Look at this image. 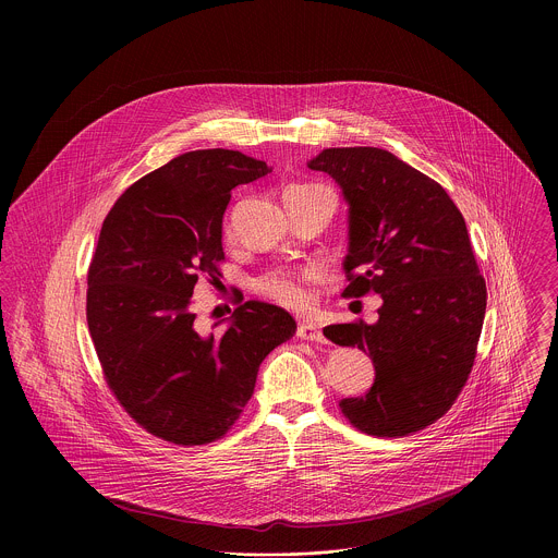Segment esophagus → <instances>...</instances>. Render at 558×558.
Segmentation results:
<instances>
[{
  "instance_id": "esophagus-1",
  "label": "esophagus",
  "mask_w": 558,
  "mask_h": 558,
  "mask_svg": "<svg viewBox=\"0 0 558 558\" xmlns=\"http://www.w3.org/2000/svg\"><path fill=\"white\" fill-rule=\"evenodd\" d=\"M296 335H299L301 339H305V341H318V343L326 341V339H324V332L319 330L318 324H314V322H301Z\"/></svg>"
}]
</instances>
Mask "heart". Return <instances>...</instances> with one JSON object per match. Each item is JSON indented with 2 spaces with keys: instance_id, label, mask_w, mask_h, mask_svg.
Here are the masks:
<instances>
[{
  "instance_id": "b5f03b06",
  "label": "heart",
  "mask_w": 558,
  "mask_h": 558,
  "mask_svg": "<svg viewBox=\"0 0 558 558\" xmlns=\"http://www.w3.org/2000/svg\"><path fill=\"white\" fill-rule=\"evenodd\" d=\"M255 288L262 296L270 299L277 305L290 307V310H303L310 303V292H307L305 279L290 270H272V272L259 277Z\"/></svg>"
}]
</instances>
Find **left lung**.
<instances>
[{"instance_id":"8db88e82","label":"left lung","mask_w":558,"mask_h":558,"mask_svg":"<svg viewBox=\"0 0 558 558\" xmlns=\"http://www.w3.org/2000/svg\"><path fill=\"white\" fill-rule=\"evenodd\" d=\"M307 165L350 206L343 296H383L374 324L324 330L376 367L374 387L339 408L369 436H408L453 405L475 363L487 292L466 221L436 180L387 150L326 148Z\"/></svg>"}]
</instances>
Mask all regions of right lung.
Segmentation results:
<instances>
[{"instance_id":"add662e5","label":"right lung","mask_w":558,"mask_h":558,"mask_svg":"<svg viewBox=\"0 0 558 558\" xmlns=\"http://www.w3.org/2000/svg\"><path fill=\"white\" fill-rule=\"evenodd\" d=\"M268 171L239 150L184 153L129 186L102 221L87 272L89 335L111 393L167 442L221 438L262 361L296 332L286 310L259 301L239 305L219 335L191 312L197 279L221 275L232 189Z\"/></svg>"}]
</instances>
